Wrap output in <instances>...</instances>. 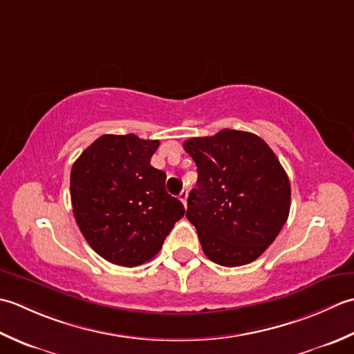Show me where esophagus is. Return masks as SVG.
I'll use <instances>...</instances> for the list:
<instances>
[{"mask_svg":"<svg viewBox=\"0 0 354 354\" xmlns=\"http://www.w3.org/2000/svg\"><path fill=\"white\" fill-rule=\"evenodd\" d=\"M178 198H180V201H182V203L186 206V201H187V189H183L182 192L178 194Z\"/></svg>","mask_w":354,"mask_h":354,"instance_id":"1","label":"esophagus"}]
</instances>
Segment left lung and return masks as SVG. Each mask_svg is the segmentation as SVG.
Instances as JSON below:
<instances>
[{
	"instance_id": "8db88e82",
	"label": "left lung",
	"mask_w": 354,
	"mask_h": 354,
	"mask_svg": "<svg viewBox=\"0 0 354 354\" xmlns=\"http://www.w3.org/2000/svg\"><path fill=\"white\" fill-rule=\"evenodd\" d=\"M183 148L197 165L186 217L211 261L244 266L275 241L290 211V182L275 153L257 134L221 129Z\"/></svg>"
}]
</instances>
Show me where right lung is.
Segmentation results:
<instances>
[{
    "label": "right lung",
    "instance_id": "add662e5",
    "mask_svg": "<svg viewBox=\"0 0 354 354\" xmlns=\"http://www.w3.org/2000/svg\"><path fill=\"white\" fill-rule=\"evenodd\" d=\"M160 142L104 134L73 163L71 206L91 249L113 264L134 268L162 249L182 201L165 189L167 174L151 167Z\"/></svg>",
    "mask_w": 354,
    "mask_h": 354
}]
</instances>
